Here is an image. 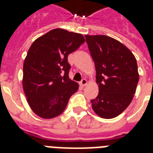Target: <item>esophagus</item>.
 Segmentation results:
<instances>
[{
  "mask_svg": "<svg viewBox=\"0 0 153 153\" xmlns=\"http://www.w3.org/2000/svg\"><path fill=\"white\" fill-rule=\"evenodd\" d=\"M80 86H86V85H87V80H86V79H82V80L81 82H80Z\"/></svg>",
  "mask_w": 153,
  "mask_h": 153,
  "instance_id": "esophagus-1",
  "label": "esophagus"
}]
</instances>
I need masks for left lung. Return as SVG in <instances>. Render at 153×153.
<instances>
[{
    "label": "left lung",
    "mask_w": 153,
    "mask_h": 153,
    "mask_svg": "<svg viewBox=\"0 0 153 153\" xmlns=\"http://www.w3.org/2000/svg\"><path fill=\"white\" fill-rule=\"evenodd\" d=\"M86 43L96 69L98 95L91 101L102 118L121 114L129 105L139 81L137 63L128 48L104 35H86Z\"/></svg>",
    "instance_id": "8db88e82"
}]
</instances>
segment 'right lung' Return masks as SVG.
Here are the masks:
<instances>
[{"label": "right lung", "mask_w": 153, "mask_h": 153, "mask_svg": "<svg viewBox=\"0 0 153 153\" xmlns=\"http://www.w3.org/2000/svg\"><path fill=\"white\" fill-rule=\"evenodd\" d=\"M85 42L83 36L51 30L31 45L23 66V89L32 110L44 119L62 114L79 84L69 79L67 56Z\"/></svg>", "instance_id": "obj_1"}]
</instances>
